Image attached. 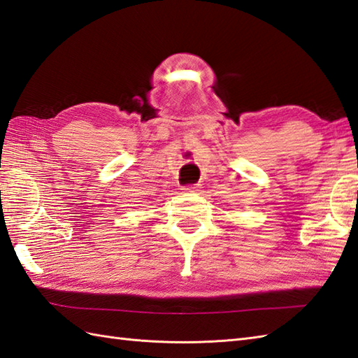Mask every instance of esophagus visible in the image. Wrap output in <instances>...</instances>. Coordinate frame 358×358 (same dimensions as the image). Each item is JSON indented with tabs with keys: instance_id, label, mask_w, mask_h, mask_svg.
<instances>
[{
	"instance_id": "34e87169",
	"label": "esophagus",
	"mask_w": 358,
	"mask_h": 358,
	"mask_svg": "<svg viewBox=\"0 0 358 358\" xmlns=\"http://www.w3.org/2000/svg\"><path fill=\"white\" fill-rule=\"evenodd\" d=\"M198 189H199L198 185H187L182 187V190H185L186 194H195V192H198Z\"/></svg>"
}]
</instances>
